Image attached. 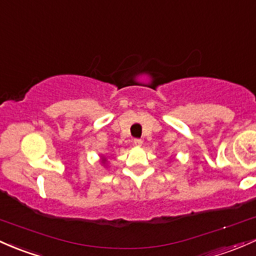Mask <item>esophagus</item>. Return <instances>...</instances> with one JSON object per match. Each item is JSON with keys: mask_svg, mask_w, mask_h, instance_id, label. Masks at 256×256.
Returning <instances> with one entry per match:
<instances>
[{"mask_svg": "<svg viewBox=\"0 0 256 256\" xmlns=\"http://www.w3.org/2000/svg\"><path fill=\"white\" fill-rule=\"evenodd\" d=\"M133 142H134V145H136V146H140V145L142 144V140L139 139V138H136L133 140Z\"/></svg>", "mask_w": 256, "mask_h": 256, "instance_id": "obj_1", "label": "esophagus"}]
</instances>
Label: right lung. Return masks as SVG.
<instances>
[{
	"instance_id": "add662e5",
	"label": "right lung",
	"mask_w": 256,
	"mask_h": 256,
	"mask_svg": "<svg viewBox=\"0 0 256 256\" xmlns=\"http://www.w3.org/2000/svg\"><path fill=\"white\" fill-rule=\"evenodd\" d=\"M104 161H105V160H104Z\"/></svg>"
}]
</instances>
